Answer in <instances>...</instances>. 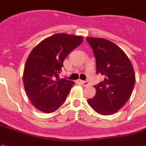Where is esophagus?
<instances>
[{
    "instance_id": "obj_1",
    "label": "esophagus",
    "mask_w": 146,
    "mask_h": 146,
    "mask_svg": "<svg viewBox=\"0 0 146 146\" xmlns=\"http://www.w3.org/2000/svg\"><path fill=\"white\" fill-rule=\"evenodd\" d=\"M80 83L82 84L84 86H88L89 85V83L88 81H84V80H80Z\"/></svg>"
}]
</instances>
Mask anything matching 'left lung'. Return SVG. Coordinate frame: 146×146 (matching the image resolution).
I'll return each instance as SVG.
<instances>
[{
	"mask_svg": "<svg viewBox=\"0 0 146 146\" xmlns=\"http://www.w3.org/2000/svg\"><path fill=\"white\" fill-rule=\"evenodd\" d=\"M96 59V72L105 76L95 86L96 94L88 99L90 106L101 115L118 112L131 95L135 73L129 58L122 49L104 38L87 37Z\"/></svg>",
	"mask_w": 146,
	"mask_h": 146,
	"instance_id": "left-lung-1",
	"label": "left lung"
}]
</instances>
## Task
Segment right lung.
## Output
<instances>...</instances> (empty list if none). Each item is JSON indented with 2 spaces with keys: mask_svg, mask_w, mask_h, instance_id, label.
I'll return each instance as SVG.
<instances>
[{
  "mask_svg": "<svg viewBox=\"0 0 146 146\" xmlns=\"http://www.w3.org/2000/svg\"><path fill=\"white\" fill-rule=\"evenodd\" d=\"M83 42L81 36L56 33L40 42L27 58L23 71L25 91L36 110L51 113L66 101L75 83L58 73L70 52Z\"/></svg>",
  "mask_w": 146,
  "mask_h": 146,
  "instance_id": "right-lung-1",
  "label": "right lung"
}]
</instances>
